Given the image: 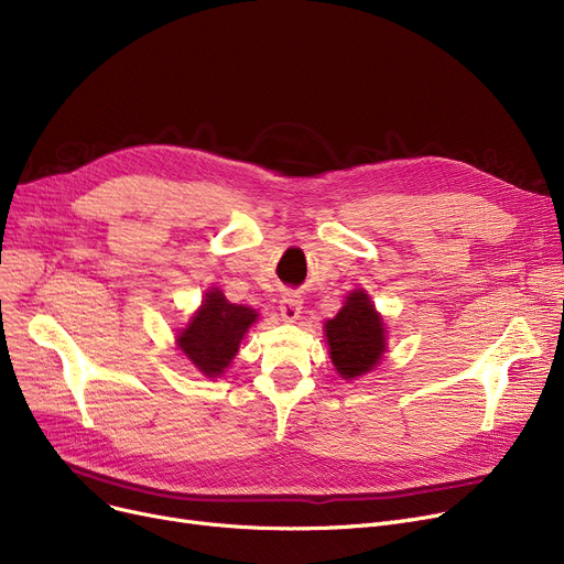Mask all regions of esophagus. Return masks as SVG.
Listing matches in <instances>:
<instances>
[{
	"label": "esophagus",
	"instance_id": "esophagus-1",
	"mask_svg": "<svg viewBox=\"0 0 564 564\" xmlns=\"http://www.w3.org/2000/svg\"><path fill=\"white\" fill-rule=\"evenodd\" d=\"M302 300H300V294H283L281 297V304H279V311H281V317L283 319H288V322H294L300 317V313H302Z\"/></svg>",
	"mask_w": 564,
	"mask_h": 564
}]
</instances>
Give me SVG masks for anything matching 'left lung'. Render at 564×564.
<instances>
[{"label": "left lung", "mask_w": 564, "mask_h": 564, "mask_svg": "<svg viewBox=\"0 0 564 564\" xmlns=\"http://www.w3.org/2000/svg\"><path fill=\"white\" fill-rule=\"evenodd\" d=\"M332 361L340 377L354 379L381 359L383 354V322L364 290L351 292L340 313L324 324Z\"/></svg>", "instance_id": "8db88e82"}]
</instances>
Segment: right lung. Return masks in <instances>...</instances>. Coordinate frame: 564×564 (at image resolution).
Wrapping results in <instances>:
<instances>
[{
  "mask_svg": "<svg viewBox=\"0 0 564 564\" xmlns=\"http://www.w3.org/2000/svg\"><path fill=\"white\" fill-rule=\"evenodd\" d=\"M256 317V311L235 306L219 290H210L189 327L177 336V345L205 377H217L228 368Z\"/></svg>",
  "mask_w": 564,
  "mask_h": 564,
  "instance_id": "add662e5",
  "label": "right lung"
}]
</instances>
